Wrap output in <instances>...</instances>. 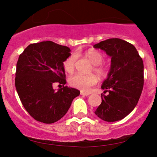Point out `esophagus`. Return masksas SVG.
I'll list each match as a JSON object with an SVG mask.
<instances>
[{
	"instance_id": "esophagus-1",
	"label": "esophagus",
	"mask_w": 157,
	"mask_h": 157,
	"mask_svg": "<svg viewBox=\"0 0 157 157\" xmlns=\"http://www.w3.org/2000/svg\"><path fill=\"white\" fill-rule=\"evenodd\" d=\"M81 95H83V96H89V93H86V92H84V91H81Z\"/></svg>"
}]
</instances>
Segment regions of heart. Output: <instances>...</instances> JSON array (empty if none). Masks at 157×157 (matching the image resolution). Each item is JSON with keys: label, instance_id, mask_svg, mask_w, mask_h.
Returning a JSON list of instances; mask_svg holds the SVG:
<instances>
[{"label": "heart", "instance_id": "obj_1", "mask_svg": "<svg viewBox=\"0 0 157 157\" xmlns=\"http://www.w3.org/2000/svg\"><path fill=\"white\" fill-rule=\"evenodd\" d=\"M86 56L89 59L90 62L94 65L93 70L98 74V76L101 78H104L107 76L108 68L101 64L104 59V55L101 53L94 49H90L86 52ZM76 59V55L72 54L64 61L63 68L66 72L71 74L74 71ZM97 81V77L92 74L88 75L76 74L69 79V83L71 86L80 89L82 91H89L92 86L96 84Z\"/></svg>", "mask_w": 157, "mask_h": 157}]
</instances>
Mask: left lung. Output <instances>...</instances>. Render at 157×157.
Listing matches in <instances>:
<instances>
[{"mask_svg": "<svg viewBox=\"0 0 157 157\" xmlns=\"http://www.w3.org/2000/svg\"><path fill=\"white\" fill-rule=\"evenodd\" d=\"M111 58L108 77L102 83L101 104L95 111L104 121H119L134 110L144 86V63L136 48L120 38H109L94 46Z\"/></svg>", "mask_w": 157, "mask_h": 157, "instance_id": "8db88e82", "label": "left lung"}]
</instances>
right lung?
Wrapping results in <instances>:
<instances>
[{
	"label": "right lung",
	"mask_w": 157,
	"mask_h": 157,
	"mask_svg": "<svg viewBox=\"0 0 157 157\" xmlns=\"http://www.w3.org/2000/svg\"><path fill=\"white\" fill-rule=\"evenodd\" d=\"M70 56L68 47L49 40L30 44L19 56L15 85L23 106L36 121H59L80 94L64 86L58 91L53 89L55 83H66L63 62Z\"/></svg>",
	"instance_id": "right-lung-1"
}]
</instances>
